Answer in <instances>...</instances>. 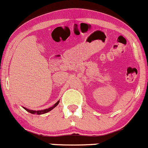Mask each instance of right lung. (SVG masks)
I'll return each instance as SVG.
<instances>
[{"instance_id": "right-lung-1", "label": "right lung", "mask_w": 148, "mask_h": 148, "mask_svg": "<svg viewBox=\"0 0 148 148\" xmlns=\"http://www.w3.org/2000/svg\"><path fill=\"white\" fill-rule=\"evenodd\" d=\"M59 103V101H58V102H57L56 103H55L54 106H52V107L49 108V109H44V110H41V111H33V110H30V109H26V108L24 107V109H25V110L27 111L28 112H29V113L31 114H45V113H47V112H49V111H51L52 109H53L55 107V106H58V104Z\"/></svg>"}]
</instances>
